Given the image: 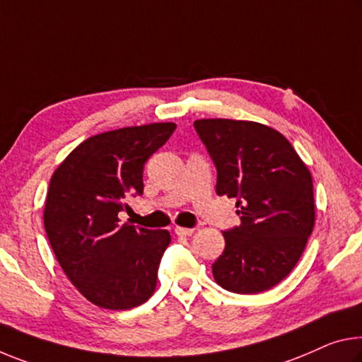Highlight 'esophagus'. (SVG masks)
Segmentation results:
<instances>
[{
	"label": "esophagus",
	"instance_id": "obj_1",
	"mask_svg": "<svg viewBox=\"0 0 362 362\" xmlns=\"http://www.w3.org/2000/svg\"><path fill=\"white\" fill-rule=\"evenodd\" d=\"M194 230L193 228H188V227H175V233L179 235V237H190Z\"/></svg>",
	"mask_w": 362,
	"mask_h": 362
}]
</instances>
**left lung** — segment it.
<instances>
[{"label":"left lung","instance_id":"left-lung-1","mask_svg":"<svg viewBox=\"0 0 362 362\" xmlns=\"http://www.w3.org/2000/svg\"><path fill=\"white\" fill-rule=\"evenodd\" d=\"M217 169L216 192L237 199L238 227L222 232L212 264L222 288L253 295L272 288L300 261L315 221L311 172L291 143L251 120H194Z\"/></svg>","mask_w":362,"mask_h":362}]
</instances>
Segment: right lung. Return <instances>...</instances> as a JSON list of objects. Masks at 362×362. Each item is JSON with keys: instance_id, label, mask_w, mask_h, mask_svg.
Here are the masks:
<instances>
[{"instance_id": "obj_1", "label": "right lung", "mask_w": 362, "mask_h": 362, "mask_svg": "<svg viewBox=\"0 0 362 362\" xmlns=\"http://www.w3.org/2000/svg\"><path fill=\"white\" fill-rule=\"evenodd\" d=\"M175 127L154 122L93 135L51 177L45 230L62 271L96 306L124 311L156 290L170 233L120 223L117 214L143 193L145 163Z\"/></svg>"}]
</instances>
